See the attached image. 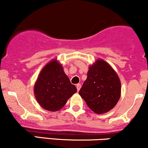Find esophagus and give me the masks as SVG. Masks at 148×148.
<instances>
[{
  "label": "esophagus",
  "instance_id": "obj_1",
  "mask_svg": "<svg viewBox=\"0 0 148 148\" xmlns=\"http://www.w3.org/2000/svg\"><path fill=\"white\" fill-rule=\"evenodd\" d=\"M81 84H76V89H77V91H79V90L81 89Z\"/></svg>",
  "mask_w": 148,
  "mask_h": 148
}]
</instances>
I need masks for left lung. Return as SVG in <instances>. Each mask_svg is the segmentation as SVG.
I'll return each mask as SVG.
<instances>
[{
	"label": "left lung",
	"instance_id": "1",
	"mask_svg": "<svg viewBox=\"0 0 148 148\" xmlns=\"http://www.w3.org/2000/svg\"><path fill=\"white\" fill-rule=\"evenodd\" d=\"M87 79L79 94L97 114L111 111L121 95V83L116 72L108 62L97 59L89 67Z\"/></svg>",
	"mask_w": 148,
	"mask_h": 148
}]
</instances>
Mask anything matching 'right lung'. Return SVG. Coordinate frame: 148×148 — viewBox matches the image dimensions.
Returning <instances> with one entry per match:
<instances>
[{"instance_id":"right-lung-1","label":"right lung","mask_w":148,"mask_h":148,"mask_svg":"<svg viewBox=\"0 0 148 148\" xmlns=\"http://www.w3.org/2000/svg\"><path fill=\"white\" fill-rule=\"evenodd\" d=\"M76 91L57 59L46 64L34 86L37 102L42 108L52 112L60 110Z\"/></svg>"}]
</instances>
